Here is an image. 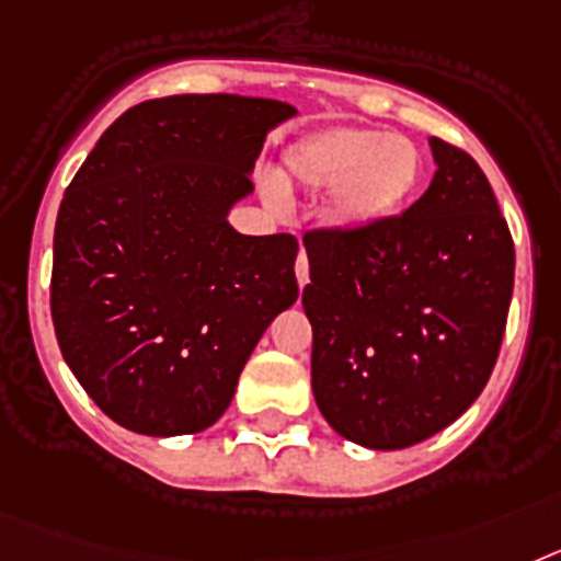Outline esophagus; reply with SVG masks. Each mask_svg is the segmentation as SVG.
<instances>
[{"label":"esophagus","mask_w":561,"mask_h":561,"mask_svg":"<svg viewBox=\"0 0 561 561\" xmlns=\"http://www.w3.org/2000/svg\"><path fill=\"white\" fill-rule=\"evenodd\" d=\"M296 279H299V287H305L310 282V265H308V253L301 251L299 260H296Z\"/></svg>","instance_id":"obj_1"}]
</instances>
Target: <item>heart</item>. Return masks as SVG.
<instances>
[{
	"mask_svg": "<svg viewBox=\"0 0 561 561\" xmlns=\"http://www.w3.org/2000/svg\"><path fill=\"white\" fill-rule=\"evenodd\" d=\"M423 174L412 140L369 126L333 124L301 135L282 154L279 185L328 192L324 217L341 231H364L407 206ZM282 203V190L271 186Z\"/></svg>",
	"mask_w": 561,
	"mask_h": 561,
	"instance_id": "obj_1",
	"label": "heart"
}]
</instances>
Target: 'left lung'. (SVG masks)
Returning <instances> with one entry per match:
<instances>
[{"mask_svg":"<svg viewBox=\"0 0 561 561\" xmlns=\"http://www.w3.org/2000/svg\"><path fill=\"white\" fill-rule=\"evenodd\" d=\"M437 172L398 217L305 233L313 396L341 437L407 449L489 383L514 290V240L483 169L428 140Z\"/></svg>","mask_w":561,"mask_h":561,"instance_id":"1","label":"left lung"}]
</instances>
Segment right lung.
Instances as JSON below:
<instances>
[{"mask_svg":"<svg viewBox=\"0 0 561 561\" xmlns=\"http://www.w3.org/2000/svg\"><path fill=\"white\" fill-rule=\"evenodd\" d=\"M296 110L172 95L126 110L58 208L50 313L67 367L129 432L194 435L228 409L248 355L299 296L290 233L228 226L265 135Z\"/></svg>","mask_w":561,"mask_h":561,"instance_id":"right-lung-1","label":"right lung"}]
</instances>
